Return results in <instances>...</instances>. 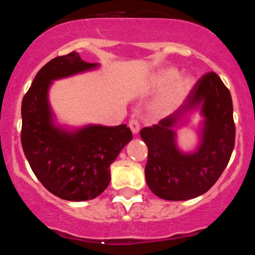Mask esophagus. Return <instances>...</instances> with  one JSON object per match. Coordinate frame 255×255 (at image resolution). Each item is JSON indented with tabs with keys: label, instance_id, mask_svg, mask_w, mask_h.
I'll return each mask as SVG.
<instances>
[{
	"label": "esophagus",
	"instance_id": "34e87169",
	"mask_svg": "<svg viewBox=\"0 0 255 255\" xmlns=\"http://www.w3.org/2000/svg\"><path fill=\"white\" fill-rule=\"evenodd\" d=\"M128 126H129L130 130H132V132H133L134 134L138 133L139 129H140V122H139L136 119H132V120H130L129 123H128Z\"/></svg>",
	"mask_w": 255,
	"mask_h": 255
}]
</instances>
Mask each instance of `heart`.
Segmentation results:
<instances>
[{"label":"heart","instance_id":"b5f03b06","mask_svg":"<svg viewBox=\"0 0 255 255\" xmlns=\"http://www.w3.org/2000/svg\"><path fill=\"white\" fill-rule=\"evenodd\" d=\"M178 77L179 72L177 69H164L162 70V71H159L155 76V78H153L152 87L155 89H157V91H161V89L166 88V87H168L172 85V83H174ZM191 87V78L186 77L177 81L164 96H162L157 102L153 104V113L158 115V116H163V115L172 113V111L175 110L179 106V104L185 99V97L190 92Z\"/></svg>","mask_w":255,"mask_h":255}]
</instances>
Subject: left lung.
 <instances>
[{
    "label": "left lung",
    "instance_id": "1",
    "mask_svg": "<svg viewBox=\"0 0 255 255\" xmlns=\"http://www.w3.org/2000/svg\"><path fill=\"white\" fill-rule=\"evenodd\" d=\"M203 105L205 129L200 147L195 154H181L175 146L171 129L177 120L196 105ZM231 94L215 72H207L187 97L185 105L140 130L146 144L147 186L158 197L185 201L205 194L217 183L230 161L235 146Z\"/></svg>",
    "mask_w": 255,
    "mask_h": 255
}]
</instances>
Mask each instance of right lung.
<instances>
[{
  "label": "right lung",
  "instance_id": "1",
  "mask_svg": "<svg viewBox=\"0 0 255 255\" xmlns=\"http://www.w3.org/2000/svg\"><path fill=\"white\" fill-rule=\"evenodd\" d=\"M71 52L37 72L21 103V146L32 172L49 192L63 200H93L110 183V164L133 134L127 125L88 126L69 133L55 127L47 99L53 80L97 68Z\"/></svg>",
  "mask_w": 255,
  "mask_h": 255
}]
</instances>
